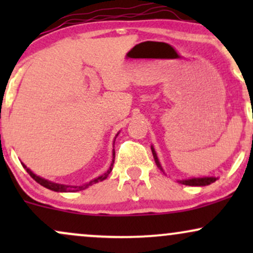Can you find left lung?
Masks as SVG:
<instances>
[{
    "instance_id": "1",
    "label": "left lung",
    "mask_w": 253,
    "mask_h": 253,
    "mask_svg": "<svg viewBox=\"0 0 253 253\" xmlns=\"http://www.w3.org/2000/svg\"><path fill=\"white\" fill-rule=\"evenodd\" d=\"M151 149H152L153 158H155V162H156L157 167H158L159 169L163 171V169H162V167H161V164H159V162H158V158H157L155 149H153V147H151ZM215 181H216L215 177H203V178L184 179V181H179V183H182V184H185V185H199V187H201V185H208V184H211V183H213V182H215Z\"/></svg>"
}]
</instances>
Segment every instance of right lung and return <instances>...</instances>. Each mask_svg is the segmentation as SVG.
<instances>
[{"mask_svg": "<svg viewBox=\"0 0 253 253\" xmlns=\"http://www.w3.org/2000/svg\"><path fill=\"white\" fill-rule=\"evenodd\" d=\"M114 156H115V151H113V158H115ZM113 164H114V159H113V163H112V165H110V168H109L108 171H107L106 173H103L102 176L97 177V178L92 179V181H90L89 183H86V184L81 185V187H74V185H72V187H71V185H64V184H58V183L50 182V181H47V179H43V178H42V177L34 175V173L32 172V171L28 169V168L26 167L25 164H22V165H24V168L26 169V171H27V172L30 173V176L32 177V178H33L34 181H37L38 183H39V184H42V187L47 188V189H51V190H53V191H75V190H83V189H85V188H88L89 185H92V184H95V183H98V182H102L103 179H106L107 177H108L109 173H110V171H112V169H113Z\"/></svg>", "mask_w": 253, "mask_h": 253, "instance_id": "right-lung-1", "label": "right lung"}]
</instances>
